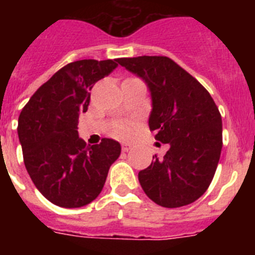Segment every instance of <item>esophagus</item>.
<instances>
[{"mask_svg":"<svg viewBox=\"0 0 255 255\" xmlns=\"http://www.w3.org/2000/svg\"><path fill=\"white\" fill-rule=\"evenodd\" d=\"M121 148H123V152H129V150L132 148V145H131V144H129V143H124L123 147H121Z\"/></svg>","mask_w":255,"mask_h":255,"instance_id":"1","label":"esophagus"}]
</instances>
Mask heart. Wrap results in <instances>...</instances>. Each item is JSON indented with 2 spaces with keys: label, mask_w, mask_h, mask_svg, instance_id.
I'll return each instance as SVG.
<instances>
[{
  "label": "heart",
  "mask_w": 255,
  "mask_h": 255,
  "mask_svg": "<svg viewBox=\"0 0 255 255\" xmlns=\"http://www.w3.org/2000/svg\"><path fill=\"white\" fill-rule=\"evenodd\" d=\"M132 130H134V123L130 120H123L115 124L112 131H114V134L116 136L126 138V136H129L131 134Z\"/></svg>",
  "instance_id": "heart-1"
}]
</instances>
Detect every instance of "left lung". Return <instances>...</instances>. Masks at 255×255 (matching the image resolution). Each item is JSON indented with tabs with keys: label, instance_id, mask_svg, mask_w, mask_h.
<instances>
[{
	"label": "left lung",
	"instance_id": "1",
	"mask_svg": "<svg viewBox=\"0 0 255 255\" xmlns=\"http://www.w3.org/2000/svg\"><path fill=\"white\" fill-rule=\"evenodd\" d=\"M149 87V129L170 149L139 172L144 193L158 206H188L211 185L222 149V119L206 88L166 56L119 58Z\"/></svg>",
	"mask_w": 255,
	"mask_h": 255
}]
</instances>
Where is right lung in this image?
<instances>
[{
	"label": "right lung",
	"instance_id": "obj_1",
	"mask_svg": "<svg viewBox=\"0 0 255 255\" xmlns=\"http://www.w3.org/2000/svg\"><path fill=\"white\" fill-rule=\"evenodd\" d=\"M116 62H70L40 85L20 112L17 134L26 171L56 206L79 208L93 202L120 155L121 145L114 139L87 145L78 135L79 115L91 102L89 91L116 69Z\"/></svg>",
	"mask_w": 255,
	"mask_h": 255
}]
</instances>
